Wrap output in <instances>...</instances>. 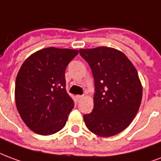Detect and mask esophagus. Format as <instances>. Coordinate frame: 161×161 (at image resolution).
I'll return each instance as SVG.
<instances>
[{"label":"esophagus","instance_id":"obj_1","mask_svg":"<svg viewBox=\"0 0 161 161\" xmlns=\"http://www.w3.org/2000/svg\"><path fill=\"white\" fill-rule=\"evenodd\" d=\"M76 98H77V102H79L82 100V99L84 98V96H80V95H78V96H76Z\"/></svg>","mask_w":161,"mask_h":161}]
</instances>
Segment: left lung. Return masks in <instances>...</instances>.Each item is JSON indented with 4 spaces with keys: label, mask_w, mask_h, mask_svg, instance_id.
Here are the masks:
<instances>
[{
    "label": "left lung",
    "mask_w": 161,
    "mask_h": 161,
    "mask_svg": "<svg viewBox=\"0 0 161 161\" xmlns=\"http://www.w3.org/2000/svg\"><path fill=\"white\" fill-rule=\"evenodd\" d=\"M95 80L94 109L84 114L87 128L100 136L117 135L137 114L142 97L138 73L122 52L108 47L79 49Z\"/></svg>",
    "instance_id": "left-lung-1"
}]
</instances>
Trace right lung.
Listing matches in <instances>:
<instances>
[{
	"label": "right lung",
	"mask_w": 161,
	"mask_h": 161,
	"mask_svg": "<svg viewBox=\"0 0 161 161\" xmlns=\"http://www.w3.org/2000/svg\"><path fill=\"white\" fill-rule=\"evenodd\" d=\"M78 50L47 47L21 65L15 83L20 117L33 131L52 135L65 126L74 102L65 90L66 66Z\"/></svg>",
	"instance_id": "right-lung-1"
}]
</instances>
